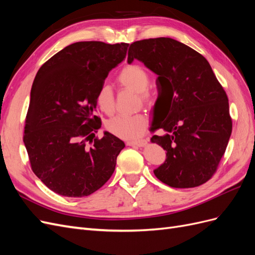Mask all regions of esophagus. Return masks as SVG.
I'll return each mask as SVG.
<instances>
[{
    "label": "esophagus",
    "mask_w": 255,
    "mask_h": 255,
    "mask_svg": "<svg viewBox=\"0 0 255 255\" xmlns=\"http://www.w3.org/2000/svg\"><path fill=\"white\" fill-rule=\"evenodd\" d=\"M146 141L145 139H141V140H137V141H128L127 144L128 145H130V146H143L146 144Z\"/></svg>",
    "instance_id": "34e87169"
}]
</instances>
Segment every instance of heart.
<instances>
[{"label":"heart","mask_w":255,"mask_h":255,"mask_svg":"<svg viewBox=\"0 0 255 255\" xmlns=\"http://www.w3.org/2000/svg\"><path fill=\"white\" fill-rule=\"evenodd\" d=\"M117 81L122 87L137 92L144 102H149V95L145 91L150 85V79L148 73L141 67L129 65L123 68ZM97 102L100 109L105 114L111 115L114 113V91L110 85L104 84L100 87L97 94ZM146 125H148V119L145 115L137 114L132 116H116L106 122L105 128L111 134L122 139L136 140L144 134Z\"/></svg>","instance_id":"heart-1"}]
</instances>
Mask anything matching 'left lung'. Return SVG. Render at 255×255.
I'll return each mask as SVG.
<instances>
[{
	"instance_id": "1",
	"label": "left lung",
	"mask_w": 255,
	"mask_h": 255,
	"mask_svg": "<svg viewBox=\"0 0 255 255\" xmlns=\"http://www.w3.org/2000/svg\"><path fill=\"white\" fill-rule=\"evenodd\" d=\"M134 59L157 75L150 128L164 134L151 141L166 150V159L154 174L171 187L200 186L215 173L232 133L226 91L201 54L171 38L133 42L128 63Z\"/></svg>"
}]
</instances>
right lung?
<instances>
[{"label":"right lung","mask_w":255,"mask_h":255,"mask_svg":"<svg viewBox=\"0 0 255 255\" xmlns=\"http://www.w3.org/2000/svg\"><path fill=\"white\" fill-rule=\"evenodd\" d=\"M128 45L75 42L35 76L23 141L34 173L60 196L94 194L115 171L126 144L106 130L101 139L95 138L101 119L94 113L100 87L125 60Z\"/></svg>","instance_id":"right-lung-1"}]
</instances>
